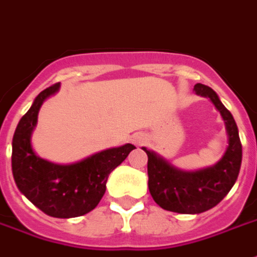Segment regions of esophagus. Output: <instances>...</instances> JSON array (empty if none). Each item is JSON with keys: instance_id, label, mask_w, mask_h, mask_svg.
<instances>
[{"instance_id": "obj_1", "label": "esophagus", "mask_w": 257, "mask_h": 257, "mask_svg": "<svg viewBox=\"0 0 257 257\" xmlns=\"http://www.w3.org/2000/svg\"><path fill=\"white\" fill-rule=\"evenodd\" d=\"M145 142H146V138H145V136H143V135H136V136H135V138H134V143H135V145L140 146V145H143Z\"/></svg>"}]
</instances>
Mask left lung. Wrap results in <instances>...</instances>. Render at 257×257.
<instances>
[{
  "label": "left lung",
  "instance_id": "left-lung-1",
  "mask_svg": "<svg viewBox=\"0 0 257 257\" xmlns=\"http://www.w3.org/2000/svg\"><path fill=\"white\" fill-rule=\"evenodd\" d=\"M194 90L197 95L209 97L220 111L228 135V147L216 165L197 172L179 171L143 147L149 157L147 172L151 197L162 209L176 213H201L216 206L235 183L242 161V145L231 112L209 86L197 84Z\"/></svg>",
  "mask_w": 257,
  "mask_h": 257
}]
</instances>
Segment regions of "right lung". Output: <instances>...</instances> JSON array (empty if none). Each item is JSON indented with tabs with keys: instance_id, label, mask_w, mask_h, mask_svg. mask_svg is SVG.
<instances>
[{
	"instance_id": "1",
	"label": "right lung",
	"mask_w": 257,
	"mask_h": 257,
	"mask_svg": "<svg viewBox=\"0 0 257 257\" xmlns=\"http://www.w3.org/2000/svg\"><path fill=\"white\" fill-rule=\"evenodd\" d=\"M59 86L55 84L42 90L20 118L12 140V173L20 193L38 209L52 217L68 219L95 209L106 191L108 175L135 146L108 149L71 165H56L37 157L31 147V132L41 104Z\"/></svg>"
}]
</instances>
